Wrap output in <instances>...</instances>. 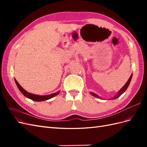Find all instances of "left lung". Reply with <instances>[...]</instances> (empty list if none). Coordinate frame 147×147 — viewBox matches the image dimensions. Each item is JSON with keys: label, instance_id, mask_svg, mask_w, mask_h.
I'll use <instances>...</instances> for the list:
<instances>
[{"label": "left lung", "instance_id": "8db88e82", "mask_svg": "<svg viewBox=\"0 0 147 147\" xmlns=\"http://www.w3.org/2000/svg\"><path fill=\"white\" fill-rule=\"evenodd\" d=\"M132 74H131V75L130 76L129 78L128 79V80H127V82L126 83V84H124V86H123L121 89H120V90L118 91V92L117 93V94H116V95L114 96L113 97H112V98H111V99H110V100H112V99L113 100V99H115L118 98V97H119L120 96H121L122 94H123V93L126 91V90L127 89V88H128L130 82H131V78H132ZM90 93L91 94V95H92V96H94V97H97V98L102 99L100 97H99L98 95H97L96 94H95V93L92 92H90Z\"/></svg>", "mask_w": 147, "mask_h": 147}]
</instances>
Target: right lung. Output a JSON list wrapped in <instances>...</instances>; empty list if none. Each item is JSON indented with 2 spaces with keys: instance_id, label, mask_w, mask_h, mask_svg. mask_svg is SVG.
Returning a JSON list of instances; mask_svg holds the SVG:
<instances>
[{
  "instance_id": "obj_1",
  "label": "right lung",
  "mask_w": 147,
  "mask_h": 147,
  "mask_svg": "<svg viewBox=\"0 0 147 147\" xmlns=\"http://www.w3.org/2000/svg\"><path fill=\"white\" fill-rule=\"evenodd\" d=\"M15 81L16 83V84L17 85V87L18 88L19 90L21 91V92L23 94L25 97H27V98H29L31 100H32L34 101H36V102H42L43 100H47L50 99L51 98H53V97H55L57 95H58L60 92V91H57L55 93H53V94H49V95H45V96H40V95H36L34 94H32V93L28 92V91H26L23 88L19 83L16 81V80L15 78Z\"/></svg>"
}]
</instances>
